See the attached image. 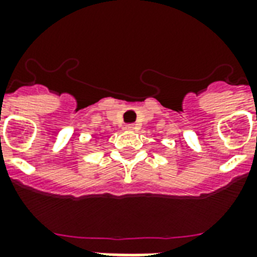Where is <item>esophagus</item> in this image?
Returning <instances> with one entry per match:
<instances>
[{
  "instance_id": "34e87169",
  "label": "esophagus",
  "mask_w": 257,
  "mask_h": 257,
  "mask_svg": "<svg viewBox=\"0 0 257 257\" xmlns=\"http://www.w3.org/2000/svg\"><path fill=\"white\" fill-rule=\"evenodd\" d=\"M125 129H126V131H129V132H133V131H136V125H133V124L125 125Z\"/></svg>"
}]
</instances>
